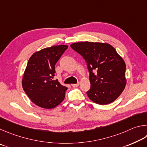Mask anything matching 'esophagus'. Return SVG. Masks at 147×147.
I'll return each mask as SVG.
<instances>
[{
    "label": "esophagus",
    "instance_id": "34e87169",
    "mask_svg": "<svg viewBox=\"0 0 147 147\" xmlns=\"http://www.w3.org/2000/svg\"><path fill=\"white\" fill-rule=\"evenodd\" d=\"M71 86H73V87H74V88H76V87H78V86H79V83H77V84H72Z\"/></svg>",
    "mask_w": 147,
    "mask_h": 147
}]
</instances>
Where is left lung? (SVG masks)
<instances>
[{
	"label": "left lung",
	"instance_id": "8db88e82",
	"mask_svg": "<svg viewBox=\"0 0 147 147\" xmlns=\"http://www.w3.org/2000/svg\"><path fill=\"white\" fill-rule=\"evenodd\" d=\"M83 57L90 72V89L86 92L90 99L104 105L114 102L127 83L126 64L115 48L108 43L81 42L70 45ZM93 71H96L95 74Z\"/></svg>",
	"mask_w": 147,
	"mask_h": 147
}]
</instances>
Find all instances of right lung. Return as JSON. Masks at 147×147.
<instances>
[{
    "instance_id": "right-lung-1",
    "label": "right lung",
    "mask_w": 147,
    "mask_h": 147,
    "mask_svg": "<svg viewBox=\"0 0 147 147\" xmlns=\"http://www.w3.org/2000/svg\"><path fill=\"white\" fill-rule=\"evenodd\" d=\"M68 48L66 45L54 46L36 51L28 62L23 76L24 91L33 103L46 109L56 107L63 101L67 87L55 76V65Z\"/></svg>"
}]
</instances>
